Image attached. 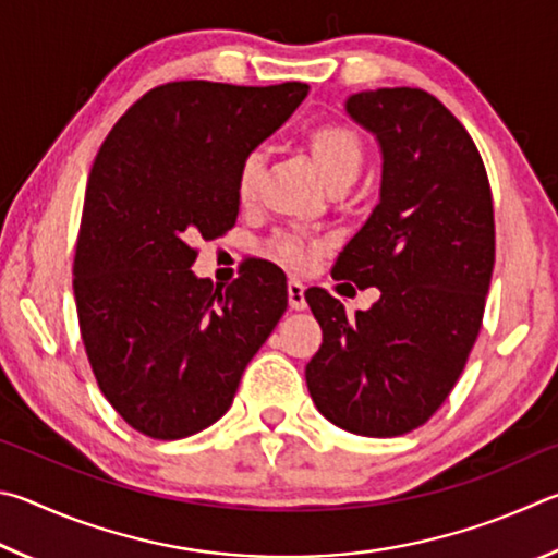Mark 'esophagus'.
<instances>
[{
    "label": "esophagus",
    "mask_w": 558,
    "mask_h": 558,
    "mask_svg": "<svg viewBox=\"0 0 558 558\" xmlns=\"http://www.w3.org/2000/svg\"><path fill=\"white\" fill-rule=\"evenodd\" d=\"M289 291V306L294 311H304L306 308V296H304V284L299 279H289L287 284Z\"/></svg>",
    "instance_id": "34e87169"
}]
</instances>
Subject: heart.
<instances>
[{
	"label": "heart",
	"mask_w": 558,
	"mask_h": 558,
	"mask_svg": "<svg viewBox=\"0 0 558 558\" xmlns=\"http://www.w3.org/2000/svg\"><path fill=\"white\" fill-rule=\"evenodd\" d=\"M308 151L314 156L320 175L330 189L336 185H350L357 181L365 166V144L353 126L345 122H318L306 134ZM262 175V154L250 151L238 166L234 175V193L242 205H250L257 198ZM314 250L301 242L294 234H279L269 242V257L291 269H304L311 264Z\"/></svg>",
	"instance_id": "1"
}]
</instances>
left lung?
Returning a JSON list of instances; mask_svg holds the SVG:
<instances>
[{"instance_id":"8db88e82","label":"left lung","mask_w":558,"mask_h":558,"mask_svg":"<svg viewBox=\"0 0 558 558\" xmlns=\"http://www.w3.org/2000/svg\"><path fill=\"white\" fill-rule=\"evenodd\" d=\"M345 112L375 134L383 185L333 279L377 287L379 299L348 318L326 289L306 291L324 330L306 385L328 422L389 438L434 416L481 333L495 267L493 193L471 134L426 90L355 93Z\"/></svg>"}]
</instances>
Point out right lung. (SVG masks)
Instances as JSON below:
<instances>
[{
  "mask_svg": "<svg viewBox=\"0 0 558 558\" xmlns=\"http://www.w3.org/2000/svg\"><path fill=\"white\" fill-rule=\"evenodd\" d=\"M306 95V83H166L95 156L73 264L77 324L105 399L144 436L175 441L218 422L284 316L279 267L252 259L213 287L191 271V242L232 228L240 161Z\"/></svg>",
  "mask_w": 558,
  "mask_h": 558,
  "instance_id": "add662e5",
  "label": "right lung"
}]
</instances>
